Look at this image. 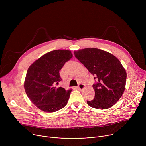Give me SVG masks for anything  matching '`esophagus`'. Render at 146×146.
Segmentation results:
<instances>
[{
	"mask_svg": "<svg viewBox=\"0 0 146 146\" xmlns=\"http://www.w3.org/2000/svg\"><path fill=\"white\" fill-rule=\"evenodd\" d=\"M84 87H85V85L84 84H82V83H80V84H79L78 86L77 87V88L78 90H82Z\"/></svg>",
	"mask_w": 146,
	"mask_h": 146,
	"instance_id": "esophagus-1",
	"label": "esophagus"
}]
</instances>
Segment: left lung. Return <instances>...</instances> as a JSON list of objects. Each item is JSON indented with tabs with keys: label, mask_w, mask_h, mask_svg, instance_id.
Masks as SVG:
<instances>
[{
	"label": "left lung",
	"mask_w": 146,
	"mask_h": 146,
	"mask_svg": "<svg viewBox=\"0 0 146 146\" xmlns=\"http://www.w3.org/2000/svg\"><path fill=\"white\" fill-rule=\"evenodd\" d=\"M75 57L84 65L96 80L93 84L95 97L88 105L98 109L113 106L123 94L127 73L120 61L111 54L98 48L74 51Z\"/></svg>",
	"instance_id": "obj_1"
}]
</instances>
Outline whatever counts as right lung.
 <instances>
[{
    "mask_svg": "<svg viewBox=\"0 0 146 146\" xmlns=\"http://www.w3.org/2000/svg\"><path fill=\"white\" fill-rule=\"evenodd\" d=\"M73 56L71 51L58 50L46 54L28 69L24 82L26 94L41 110L52 113L64 108L72 90L57 87L62 81L59 72Z\"/></svg>",
    "mask_w": 146,
    "mask_h": 146,
    "instance_id": "obj_1",
    "label": "right lung"
}]
</instances>
